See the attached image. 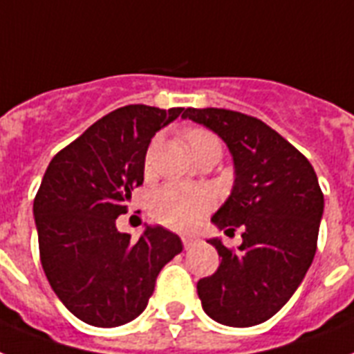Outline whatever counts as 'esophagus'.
<instances>
[{
  "mask_svg": "<svg viewBox=\"0 0 354 354\" xmlns=\"http://www.w3.org/2000/svg\"><path fill=\"white\" fill-rule=\"evenodd\" d=\"M182 242H183V247H185V249H191V247H194L198 242H200V238H196V236H182Z\"/></svg>",
  "mask_w": 354,
  "mask_h": 354,
  "instance_id": "obj_1",
  "label": "esophagus"
}]
</instances>
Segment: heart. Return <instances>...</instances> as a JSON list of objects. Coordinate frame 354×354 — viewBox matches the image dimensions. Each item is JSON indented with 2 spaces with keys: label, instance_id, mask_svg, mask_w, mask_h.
<instances>
[{
  "label": "heart",
  "instance_id": "heart-1",
  "mask_svg": "<svg viewBox=\"0 0 354 354\" xmlns=\"http://www.w3.org/2000/svg\"><path fill=\"white\" fill-rule=\"evenodd\" d=\"M187 143L191 147L192 154H196L198 149L207 142H218V138L205 129H192L187 132ZM152 143L145 154V167H151L154 158ZM214 205V198L211 191L203 187L187 185V183H167L160 187L151 198V214L152 218L162 225L176 229V231H189L203 218L207 211H211Z\"/></svg>",
  "mask_w": 354,
  "mask_h": 354
}]
</instances>
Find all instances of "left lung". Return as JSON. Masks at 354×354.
Instances as JSON below:
<instances>
[{"label": "left lung", "instance_id": "1", "mask_svg": "<svg viewBox=\"0 0 354 354\" xmlns=\"http://www.w3.org/2000/svg\"><path fill=\"white\" fill-rule=\"evenodd\" d=\"M222 138L234 162V185L211 222L242 229L238 251L212 238L222 257L214 274L198 281L203 311L218 324L251 327L274 317L311 267L324 194L304 154L274 129L227 109H185Z\"/></svg>", "mask_w": 354, "mask_h": 354}]
</instances>
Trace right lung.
Listing matches in <instances>:
<instances>
[{
	"label": "right lung",
	"mask_w": 354,
	"mask_h": 354,
	"mask_svg": "<svg viewBox=\"0 0 354 354\" xmlns=\"http://www.w3.org/2000/svg\"><path fill=\"white\" fill-rule=\"evenodd\" d=\"M182 112L116 109L45 171L34 198L43 271L63 306L88 326L118 327L140 317L162 267L182 252L180 236L162 225H147L138 240L116 227L132 189L143 183L152 136Z\"/></svg>",
	"instance_id": "right-lung-1"
}]
</instances>
